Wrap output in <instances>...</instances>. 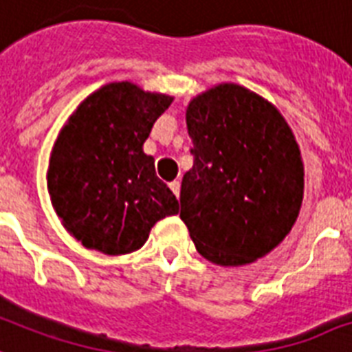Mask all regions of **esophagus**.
Returning a JSON list of instances; mask_svg holds the SVG:
<instances>
[{
    "label": "esophagus",
    "instance_id": "1",
    "mask_svg": "<svg viewBox=\"0 0 352 352\" xmlns=\"http://www.w3.org/2000/svg\"><path fill=\"white\" fill-rule=\"evenodd\" d=\"M170 188H171V192H173L177 197H179V194H181V182H179V181L170 182Z\"/></svg>",
    "mask_w": 352,
    "mask_h": 352
}]
</instances>
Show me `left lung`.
Returning a JSON list of instances; mask_svg holds the SVG:
<instances>
[{
  "label": "left lung",
  "mask_w": 352,
  "mask_h": 352,
  "mask_svg": "<svg viewBox=\"0 0 352 352\" xmlns=\"http://www.w3.org/2000/svg\"><path fill=\"white\" fill-rule=\"evenodd\" d=\"M194 166L181 184V219L201 256L245 265L286 238L299 216L305 168L280 112L225 82L190 101Z\"/></svg>",
  "instance_id": "1"
}]
</instances>
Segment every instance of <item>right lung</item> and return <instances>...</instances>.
<instances>
[{"label":"right lung","instance_id":"right-lung-1","mask_svg":"<svg viewBox=\"0 0 352 352\" xmlns=\"http://www.w3.org/2000/svg\"><path fill=\"white\" fill-rule=\"evenodd\" d=\"M171 101L127 80L111 82L88 96L58 134L47 170L51 205L85 248L133 253L158 219L179 214L155 158L142 149Z\"/></svg>","mask_w":352,"mask_h":352}]
</instances>
